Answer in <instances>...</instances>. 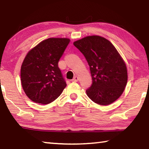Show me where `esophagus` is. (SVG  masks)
Segmentation results:
<instances>
[{
  "label": "esophagus",
  "mask_w": 149,
  "mask_h": 149,
  "mask_svg": "<svg viewBox=\"0 0 149 149\" xmlns=\"http://www.w3.org/2000/svg\"><path fill=\"white\" fill-rule=\"evenodd\" d=\"M78 79H79V78H78V76H77V75H75V76L73 78V79H72V81H74V82H77V81H78Z\"/></svg>",
  "instance_id": "1"
}]
</instances>
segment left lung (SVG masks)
<instances>
[{
    "mask_svg": "<svg viewBox=\"0 0 149 149\" xmlns=\"http://www.w3.org/2000/svg\"><path fill=\"white\" fill-rule=\"evenodd\" d=\"M89 65L93 83L86 90L88 97L100 105L116 101L127 81V67L118 50L107 39L98 35L84 37L74 42Z\"/></svg>",
    "mask_w": 149,
    "mask_h": 149,
    "instance_id": "obj_1",
    "label": "left lung"
}]
</instances>
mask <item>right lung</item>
Wrapping results in <instances>:
<instances>
[{"instance_id": "1", "label": "right lung", "mask_w": 149, "mask_h": 149, "mask_svg": "<svg viewBox=\"0 0 149 149\" xmlns=\"http://www.w3.org/2000/svg\"><path fill=\"white\" fill-rule=\"evenodd\" d=\"M67 38H49L29 50L21 67V81L32 101L47 104L53 102L66 87L58 61L68 45Z\"/></svg>"}]
</instances>
